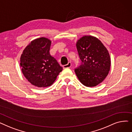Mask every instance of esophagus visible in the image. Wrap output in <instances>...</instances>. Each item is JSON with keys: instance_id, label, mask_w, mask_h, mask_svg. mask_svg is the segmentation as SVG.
I'll use <instances>...</instances> for the list:
<instances>
[{"instance_id": "esophagus-1", "label": "esophagus", "mask_w": 132, "mask_h": 132, "mask_svg": "<svg viewBox=\"0 0 132 132\" xmlns=\"http://www.w3.org/2000/svg\"><path fill=\"white\" fill-rule=\"evenodd\" d=\"M72 66V63L71 62H68V63L67 64V65H64L63 67L64 68H70Z\"/></svg>"}]
</instances>
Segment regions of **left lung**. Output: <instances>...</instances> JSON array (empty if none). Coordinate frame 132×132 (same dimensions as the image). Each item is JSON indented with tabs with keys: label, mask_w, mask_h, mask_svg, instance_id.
<instances>
[{
	"label": "left lung",
	"mask_w": 132,
	"mask_h": 132,
	"mask_svg": "<svg viewBox=\"0 0 132 132\" xmlns=\"http://www.w3.org/2000/svg\"><path fill=\"white\" fill-rule=\"evenodd\" d=\"M82 64L75 72L82 84L93 87L102 82L110 70L111 59L106 47L96 37L86 35L76 43Z\"/></svg>",
	"instance_id": "obj_1"
}]
</instances>
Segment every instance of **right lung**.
I'll return each mask as SVG.
<instances>
[{"label": "right lung", "instance_id": "add662e5", "mask_svg": "<svg viewBox=\"0 0 132 132\" xmlns=\"http://www.w3.org/2000/svg\"><path fill=\"white\" fill-rule=\"evenodd\" d=\"M51 40L42 37L31 41L20 57V67L26 79L39 88L51 86L62 70L49 53Z\"/></svg>", "mask_w": 132, "mask_h": 132}]
</instances>
